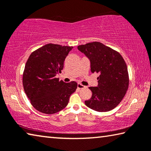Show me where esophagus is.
I'll return each instance as SVG.
<instances>
[{"instance_id": "obj_1", "label": "esophagus", "mask_w": 151, "mask_h": 151, "mask_svg": "<svg viewBox=\"0 0 151 151\" xmlns=\"http://www.w3.org/2000/svg\"><path fill=\"white\" fill-rule=\"evenodd\" d=\"M77 88H79V89H82V88H85V86H84V85H81V83H78L77 84Z\"/></svg>"}]
</instances>
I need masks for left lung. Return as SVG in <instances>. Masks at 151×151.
<instances>
[{"instance_id":"obj_1","label":"left lung","mask_w":151,"mask_h":151,"mask_svg":"<svg viewBox=\"0 0 151 151\" xmlns=\"http://www.w3.org/2000/svg\"><path fill=\"white\" fill-rule=\"evenodd\" d=\"M90 60L91 72L98 73V85L91 86V98L85 101L88 108L106 112L118 105L129 86V74L123 58L118 52L99 42L78 46Z\"/></svg>"}]
</instances>
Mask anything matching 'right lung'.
<instances>
[{"label":"right lung","instance_id":"add662e5","mask_svg":"<svg viewBox=\"0 0 151 151\" xmlns=\"http://www.w3.org/2000/svg\"><path fill=\"white\" fill-rule=\"evenodd\" d=\"M72 47L47 44L31 53L25 65L22 83L32 105L42 113L59 112L77 88L75 81L66 83L57 78Z\"/></svg>","mask_w":151,"mask_h":151}]
</instances>
